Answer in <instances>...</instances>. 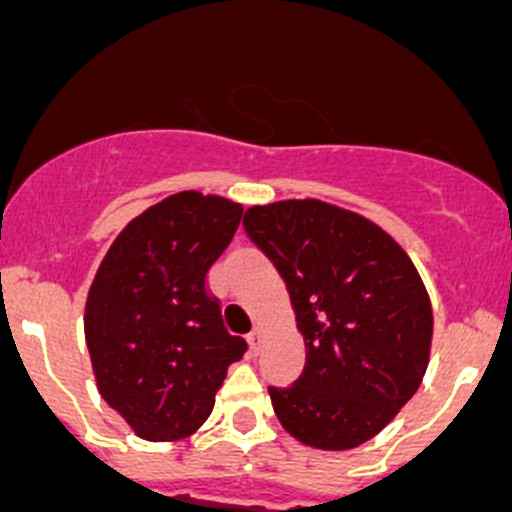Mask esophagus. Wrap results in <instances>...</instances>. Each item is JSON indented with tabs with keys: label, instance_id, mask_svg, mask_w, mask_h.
Masks as SVG:
<instances>
[{
	"label": "esophagus",
	"instance_id": "1",
	"mask_svg": "<svg viewBox=\"0 0 512 512\" xmlns=\"http://www.w3.org/2000/svg\"><path fill=\"white\" fill-rule=\"evenodd\" d=\"M247 342H250V347L255 349V352L260 349V342H262V327H260V324H257V327L252 329L250 334H247Z\"/></svg>",
	"mask_w": 512,
	"mask_h": 512
}]
</instances>
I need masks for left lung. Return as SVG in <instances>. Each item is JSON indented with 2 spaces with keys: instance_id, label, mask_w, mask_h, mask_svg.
Segmentation results:
<instances>
[{
  "instance_id": "8db88e82",
  "label": "left lung",
  "mask_w": 512,
  "mask_h": 512,
  "mask_svg": "<svg viewBox=\"0 0 512 512\" xmlns=\"http://www.w3.org/2000/svg\"><path fill=\"white\" fill-rule=\"evenodd\" d=\"M242 225L285 280L307 352L292 386H270L282 428L322 451L361 446L426 374L433 312L416 265L364 215L314 198L252 205Z\"/></svg>"
}]
</instances>
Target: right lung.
<instances>
[{"label":"right lung","instance_id":"right-lung-1","mask_svg":"<svg viewBox=\"0 0 512 512\" xmlns=\"http://www.w3.org/2000/svg\"><path fill=\"white\" fill-rule=\"evenodd\" d=\"M240 218V203L183 190L133 218L98 265L84 312L98 394L146 441L198 431L245 354L205 285Z\"/></svg>","mask_w":512,"mask_h":512}]
</instances>
